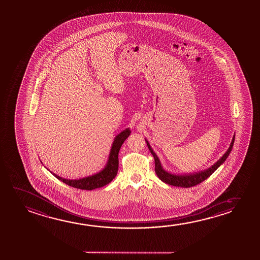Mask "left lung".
<instances>
[{
	"mask_svg": "<svg viewBox=\"0 0 260 260\" xmlns=\"http://www.w3.org/2000/svg\"><path fill=\"white\" fill-rule=\"evenodd\" d=\"M145 141L147 143V146L149 148V151L152 154L155 160V172L157 177L163 182L175 186V187H190L193 186H196L198 184L201 183L204 181L205 179H208L210 175L214 173V171H217V168L221 166L222 164L225 162L226 157L230 156V151L233 148V144L235 141V135L232 138V141L230 143V148L225 151L224 155L222 156L216 163H214L210 168H208L204 171H199V172H194V173H185V174H174L171 173L169 171H165L161 165V162L157 156V154L154 152L153 149L150 147L149 141L145 139Z\"/></svg>",
	"mask_w": 260,
	"mask_h": 260,
	"instance_id": "8db88e82",
	"label": "left lung"
}]
</instances>
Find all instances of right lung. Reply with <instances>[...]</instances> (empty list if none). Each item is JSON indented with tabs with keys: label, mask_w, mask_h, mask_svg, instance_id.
<instances>
[{
	"label": "right lung",
	"mask_w": 260,
	"mask_h": 260,
	"mask_svg": "<svg viewBox=\"0 0 260 260\" xmlns=\"http://www.w3.org/2000/svg\"><path fill=\"white\" fill-rule=\"evenodd\" d=\"M131 132H131L129 128H126L115 137L112 146H111V151L109 154L106 166L104 167L100 172L79 179H64V178H61V177L56 175L53 172H51V174L53 175L60 181L69 185V186L80 188V189L92 190L95 188L105 186L107 184H109L111 181H112V179H114L116 175H117L118 168H119V157H118V156H119V149H120L121 145L123 144L124 141H126V139L129 136Z\"/></svg>",
	"instance_id": "obj_1"
}]
</instances>
